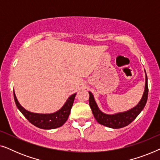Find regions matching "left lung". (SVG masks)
Masks as SVG:
<instances>
[{"label":"left lung","instance_id":"obj_1","mask_svg":"<svg viewBox=\"0 0 160 160\" xmlns=\"http://www.w3.org/2000/svg\"><path fill=\"white\" fill-rule=\"evenodd\" d=\"M145 74V89H144L142 98L135 107L129 109L128 111H124V112L116 113H113V114H107V113H103L102 111H100L99 107H98L92 93L91 92H89V106H90L91 110L92 111L94 117H95V119L97 120L98 123L106 126L107 128L119 129L128 126L138 116L139 113L143 109L144 106H146V101H147L148 99V78L146 71Z\"/></svg>","mask_w":160,"mask_h":160}]
</instances>
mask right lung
<instances>
[{
  "label": "right lung",
  "instance_id": "right-lung-1",
  "mask_svg": "<svg viewBox=\"0 0 160 160\" xmlns=\"http://www.w3.org/2000/svg\"><path fill=\"white\" fill-rule=\"evenodd\" d=\"M76 95V93L70 96L62 108L56 112L52 113H38L30 112L24 108L19 104L14 91L15 103L20 112L24 115V117L34 126L41 129H44V130H52V129L60 128L65 123L71 113Z\"/></svg>",
  "mask_w": 160,
  "mask_h": 160
}]
</instances>
